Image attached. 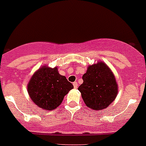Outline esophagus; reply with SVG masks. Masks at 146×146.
<instances>
[{
    "label": "esophagus",
    "mask_w": 146,
    "mask_h": 146,
    "mask_svg": "<svg viewBox=\"0 0 146 146\" xmlns=\"http://www.w3.org/2000/svg\"><path fill=\"white\" fill-rule=\"evenodd\" d=\"M73 85H74V88H75V89H77V82H73Z\"/></svg>",
    "instance_id": "obj_1"
}]
</instances>
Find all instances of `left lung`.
<instances>
[{
    "mask_svg": "<svg viewBox=\"0 0 146 146\" xmlns=\"http://www.w3.org/2000/svg\"><path fill=\"white\" fill-rule=\"evenodd\" d=\"M78 88L84 102L90 109L101 110L111 104L118 93L115 77L103 62L88 66Z\"/></svg>",
    "mask_w": 146,
    "mask_h": 146,
    "instance_id": "1",
    "label": "left lung"
}]
</instances>
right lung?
I'll list each match as a JSON object with an SVG mask.
<instances>
[{
    "label": "right lung",
    "instance_id": "1",
    "mask_svg": "<svg viewBox=\"0 0 146 146\" xmlns=\"http://www.w3.org/2000/svg\"><path fill=\"white\" fill-rule=\"evenodd\" d=\"M74 88L56 68H40L33 75L27 91L33 102L45 110H53L62 102L64 96Z\"/></svg>",
    "mask_w": 146,
    "mask_h": 146
}]
</instances>
